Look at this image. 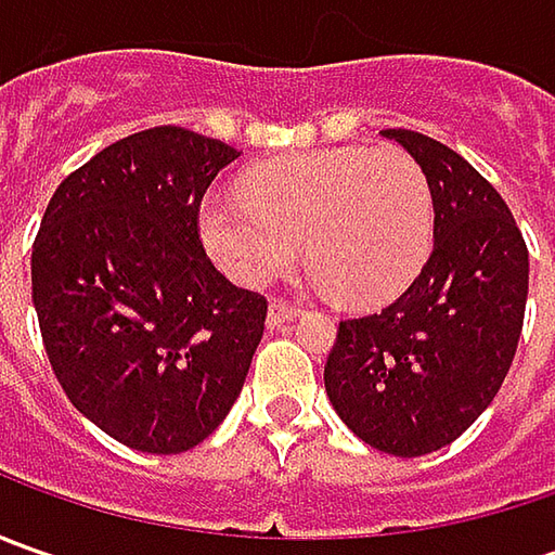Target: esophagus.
Masks as SVG:
<instances>
[{
    "instance_id": "esophagus-1",
    "label": "esophagus",
    "mask_w": 555,
    "mask_h": 555,
    "mask_svg": "<svg viewBox=\"0 0 555 555\" xmlns=\"http://www.w3.org/2000/svg\"><path fill=\"white\" fill-rule=\"evenodd\" d=\"M296 314H299V309H296V306H287V302H271V306H268V327H281V324H289Z\"/></svg>"
}]
</instances>
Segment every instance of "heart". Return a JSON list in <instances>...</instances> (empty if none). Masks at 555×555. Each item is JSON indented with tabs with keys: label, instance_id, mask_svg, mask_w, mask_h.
Returning a JSON list of instances; mask_svg holds the SVG:
<instances>
[{
	"label": "heart",
	"instance_id": "1",
	"mask_svg": "<svg viewBox=\"0 0 555 555\" xmlns=\"http://www.w3.org/2000/svg\"><path fill=\"white\" fill-rule=\"evenodd\" d=\"M436 228L433 188L392 147H333L271 160L241 191L201 203L209 256L244 287L284 274L299 241L321 289L354 306L398 296L423 268Z\"/></svg>",
	"mask_w": 555,
	"mask_h": 555
}]
</instances>
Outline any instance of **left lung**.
Returning <instances> with one entry per match:
<instances>
[{
  "label": "left lung",
  "instance_id": "8db88e82",
  "mask_svg": "<svg viewBox=\"0 0 555 555\" xmlns=\"http://www.w3.org/2000/svg\"><path fill=\"white\" fill-rule=\"evenodd\" d=\"M426 172L433 253L389 309L339 321L324 389L361 441L423 457L460 438L494 401L522 333L528 249L503 197L457 151L386 129Z\"/></svg>",
  "mask_w": 555,
  "mask_h": 555
}]
</instances>
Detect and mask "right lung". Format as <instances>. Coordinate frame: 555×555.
<instances>
[{
  "instance_id": "1",
  "label": "right lung",
  "mask_w": 555,
  "mask_h": 555,
  "mask_svg": "<svg viewBox=\"0 0 555 555\" xmlns=\"http://www.w3.org/2000/svg\"><path fill=\"white\" fill-rule=\"evenodd\" d=\"M241 151L179 126L104 147L57 184L33 244V306L61 389L119 444L182 454L244 389L266 296L206 259L197 216Z\"/></svg>"
}]
</instances>
